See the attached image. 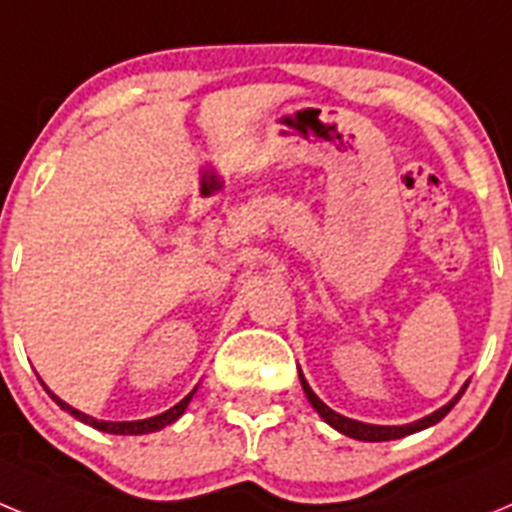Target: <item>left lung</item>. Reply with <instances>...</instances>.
I'll use <instances>...</instances> for the list:
<instances>
[{
	"label": "left lung",
	"instance_id": "1",
	"mask_svg": "<svg viewBox=\"0 0 512 512\" xmlns=\"http://www.w3.org/2000/svg\"><path fill=\"white\" fill-rule=\"evenodd\" d=\"M300 382H302V390H305L307 400H310V405L315 410H318L320 418L325 420L328 425H333L336 431H341L343 436L348 438H356V441H392V438H402V436H410V433H418L423 431V428H428V425H436L438 420H443L446 415H449V410L454 408L456 402H459V397L464 395V390H467V384L461 387L459 395L454 397V400L449 402V405H443V408H438L436 413L425 415V418L415 420V423H408V425H372V423H359V420H351V418H343V415H338L336 410H330L328 405H325L323 400H320L315 392L310 390V384H307V379L300 374Z\"/></svg>",
	"mask_w": 512,
	"mask_h": 512
}]
</instances>
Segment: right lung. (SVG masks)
Returning <instances> with one entry per match:
<instances>
[{"instance_id":"right-lung-1","label":"right lung","mask_w":512,"mask_h":512,"mask_svg":"<svg viewBox=\"0 0 512 512\" xmlns=\"http://www.w3.org/2000/svg\"><path fill=\"white\" fill-rule=\"evenodd\" d=\"M45 390H48V387H45ZM194 392H197V387H194V390L189 392V395L184 397L182 402H176L174 408L166 410V413L153 415V418H146V420H122V423H112V420H97V418H92V415L79 413V410H76V408H71L69 402H63L61 397L53 395L51 390H48V395H51L53 400H56L58 408L66 410V413H71V415H74L76 420H81V423L92 425V428H97V431H104V433H117V436H143V433L161 431V428H166V425L174 423V420L179 418V415H182L184 410H187V405H189V400H192Z\"/></svg>"}]
</instances>
